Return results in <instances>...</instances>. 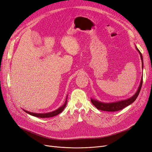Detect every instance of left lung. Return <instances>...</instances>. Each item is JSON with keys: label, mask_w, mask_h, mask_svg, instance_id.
I'll use <instances>...</instances> for the list:
<instances>
[{"label": "left lung", "mask_w": 152, "mask_h": 152, "mask_svg": "<svg viewBox=\"0 0 152 152\" xmlns=\"http://www.w3.org/2000/svg\"><path fill=\"white\" fill-rule=\"evenodd\" d=\"M135 46V48L137 50V51L139 53V54L140 55L141 58V60H142V69L143 68V57L142 55V53L140 51L138 50L137 47ZM142 83H143V76L141 78V81L139 86H138L137 91H136L135 93L130 98L127 99H124V100H121V101H117L115 102H101L98 101L94 98H91V101L92 104H93L94 106L99 110H104V111H108V112H115V111H118L123 109L124 108L127 107L128 105H130L131 104H132L135 100L137 97H138V94L140 93V89L142 88Z\"/></svg>", "instance_id": "1"}]
</instances>
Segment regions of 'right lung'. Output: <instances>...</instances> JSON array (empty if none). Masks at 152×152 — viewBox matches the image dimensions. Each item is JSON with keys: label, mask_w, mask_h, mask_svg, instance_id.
Instances as JSON below:
<instances>
[{"label": "right lung", "mask_w": 152, "mask_h": 152, "mask_svg": "<svg viewBox=\"0 0 152 152\" xmlns=\"http://www.w3.org/2000/svg\"><path fill=\"white\" fill-rule=\"evenodd\" d=\"M68 96H66V101L64 102V103L63 104V105H61V107H59L58 109H56L55 110H53L52 112H50V113H30L29 111L25 110L24 109L23 111H25L26 113H27L32 116H35V117H39V118H48V117H54L57 115L58 114H60L61 112H63V110H64V109L65 108L66 105L67 104V99H68Z\"/></svg>", "instance_id": "1"}]
</instances>
